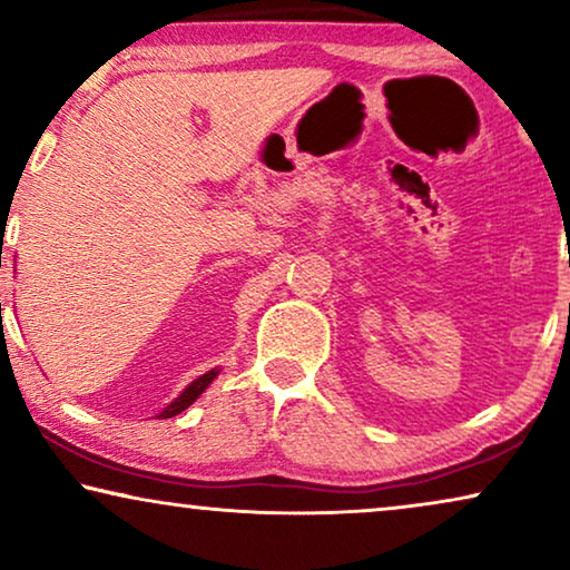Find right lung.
Segmentation results:
<instances>
[{
	"instance_id": "right-lung-1",
	"label": "right lung",
	"mask_w": 570,
	"mask_h": 570,
	"mask_svg": "<svg viewBox=\"0 0 570 570\" xmlns=\"http://www.w3.org/2000/svg\"><path fill=\"white\" fill-rule=\"evenodd\" d=\"M215 376H217V368H213V371H207V373H205V376L194 379V381H191V384H189V386H186V389H184V392H181V394H178V396H176V400H174V402H170V404H168V407L160 412V415H158V417H163V420H166V417H174V415H178V412H184L186 407H191V404L199 400V394H202V392H205V389H207L209 384H213V381H215Z\"/></svg>"
}]
</instances>
